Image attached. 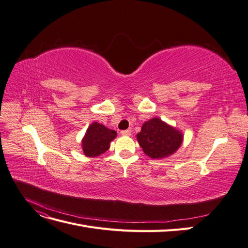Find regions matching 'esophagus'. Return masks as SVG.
<instances>
[{
	"mask_svg": "<svg viewBox=\"0 0 248 248\" xmlns=\"http://www.w3.org/2000/svg\"><path fill=\"white\" fill-rule=\"evenodd\" d=\"M121 134H122V136H130V134H131V130H130V129L123 130V131H121Z\"/></svg>",
	"mask_w": 248,
	"mask_h": 248,
	"instance_id": "esophagus-1",
	"label": "esophagus"
}]
</instances>
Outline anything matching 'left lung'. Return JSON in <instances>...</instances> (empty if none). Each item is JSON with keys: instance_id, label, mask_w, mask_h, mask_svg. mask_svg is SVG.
I'll return each mask as SVG.
<instances>
[{"instance_id": "1", "label": "left lung", "mask_w": 248, "mask_h": 248, "mask_svg": "<svg viewBox=\"0 0 248 248\" xmlns=\"http://www.w3.org/2000/svg\"><path fill=\"white\" fill-rule=\"evenodd\" d=\"M137 140L147 156L160 159L177 151L182 145L183 134L159 118H153L142 124Z\"/></svg>"}]
</instances>
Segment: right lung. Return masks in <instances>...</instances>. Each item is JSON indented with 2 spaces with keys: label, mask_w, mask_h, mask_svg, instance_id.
I'll return each instance as SVG.
<instances>
[{
  "label": "right lung",
  "mask_w": 248,
  "mask_h": 248,
  "mask_svg": "<svg viewBox=\"0 0 248 248\" xmlns=\"http://www.w3.org/2000/svg\"><path fill=\"white\" fill-rule=\"evenodd\" d=\"M117 132L104 125L93 122L81 140V149L88 157H97L108 151L109 142L115 140Z\"/></svg>",
  "instance_id": "right-lung-1"
}]
</instances>
